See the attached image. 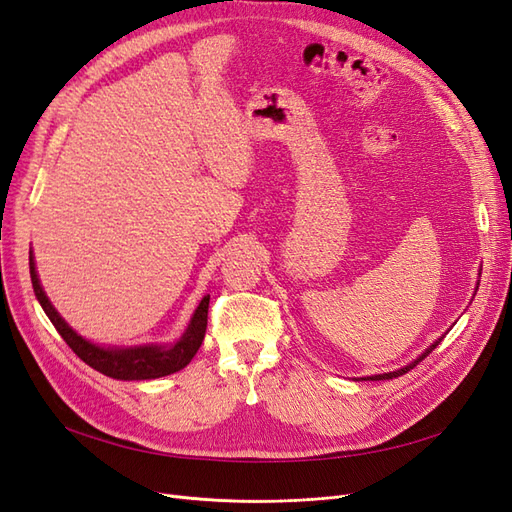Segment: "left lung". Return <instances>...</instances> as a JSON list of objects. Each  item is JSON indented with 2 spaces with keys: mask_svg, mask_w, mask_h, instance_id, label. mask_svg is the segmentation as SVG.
<instances>
[{
  "mask_svg": "<svg viewBox=\"0 0 512 512\" xmlns=\"http://www.w3.org/2000/svg\"><path fill=\"white\" fill-rule=\"evenodd\" d=\"M442 342V337L440 339H436V342H433L421 356H418V359L416 361H412L410 365H406V367H401V369H395V371H391V374H378V376H369V378H365V380H393V378H399V376H404V374H408V371L410 369H414L418 363H421L423 359H425V356H429V352L433 350V348H436L438 344Z\"/></svg>",
  "mask_w": 512,
  "mask_h": 512,
  "instance_id": "left-lung-1",
  "label": "left lung"
}]
</instances>
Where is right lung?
<instances>
[{
    "label": "right lung",
    "mask_w": 512,
    "mask_h": 512,
    "mask_svg": "<svg viewBox=\"0 0 512 512\" xmlns=\"http://www.w3.org/2000/svg\"><path fill=\"white\" fill-rule=\"evenodd\" d=\"M29 275H32V286L36 297L49 316L57 333L64 337V342L72 348V352L85 361L89 367H94L100 374L117 380H153L162 378L188 365L194 354L198 352L200 344L205 339L207 331V312H209V294L198 303L196 312L188 324V329L181 335V339L173 346H134V348H102L87 342L79 333L68 327V322L61 318L51 301L40 286L34 256L29 252Z\"/></svg>",
    "instance_id": "right-lung-1"
}]
</instances>
